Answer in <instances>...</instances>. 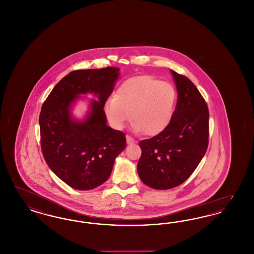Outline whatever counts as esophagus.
<instances>
[{
    "label": "esophagus",
    "mask_w": 254,
    "mask_h": 254,
    "mask_svg": "<svg viewBox=\"0 0 254 254\" xmlns=\"http://www.w3.org/2000/svg\"><path fill=\"white\" fill-rule=\"evenodd\" d=\"M127 144H133V143H135V140L133 139L131 136L127 135Z\"/></svg>",
    "instance_id": "esophagus-1"
}]
</instances>
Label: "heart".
I'll use <instances>...</instances> for the list:
<instances>
[{
    "label": "heart",
    "instance_id": "1",
    "mask_svg": "<svg viewBox=\"0 0 254 254\" xmlns=\"http://www.w3.org/2000/svg\"><path fill=\"white\" fill-rule=\"evenodd\" d=\"M172 85L151 76H136L126 80L115 96L105 103V113L110 125L121 129L130 119L136 131L155 135L169 125L175 104Z\"/></svg>",
    "mask_w": 254,
    "mask_h": 254
}]
</instances>
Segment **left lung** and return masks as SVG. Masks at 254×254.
<instances>
[{
	"instance_id": "left-lung-1",
	"label": "left lung",
	"mask_w": 254,
	"mask_h": 254,
	"mask_svg": "<svg viewBox=\"0 0 254 254\" xmlns=\"http://www.w3.org/2000/svg\"><path fill=\"white\" fill-rule=\"evenodd\" d=\"M178 101L169 125L152 138L140 141L138 174L151 189L180 186L192 173L208 145L209 112L204 97L186 76L171 70Z\"/></svg>"
}]
</instances>
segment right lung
Returning <instances> with one entry per match:
<instances>
[{
	"instance_id": "1",
	"label": "right lung",
	"mask_w": 254,
	"mask_h": 254,
	"mask_svg": "<svg viewBox=\"0 0 254 254\" xmlns=\"http://www.w3.org/2000/svg\"><path fill=\"white\" fill-rule=\"evenodd\" d=\"M119 68L74 70L64 76L44 102L39 116L41 149L50 169L75 190H88L109 179L115 158L127 145L126 134L109 127L104 110ZM93 92L90 116L81 123L69 108L79 94Z\"/></svg>"
}]
</instances>
